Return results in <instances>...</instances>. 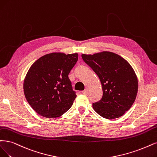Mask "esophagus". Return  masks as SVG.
Returning a JSON list of instances; mask_svg holds the SVG:
<instances>
[{"label":"esophagus","mask_w":157,"mask_h":157,"mask_svg":"<svg viewBox=\"0 0 157 157\" xmlns=\"http://www.w3.org/2000/svg\"><path fill=\"white\" fill-rule=\"evenodd\" d=\"M82 93H83V94H85V95L88 94V93H89V90H88L87 89H86L85 90L82 91Z\"/></svg>","instance_id":"esophagus-1"}]
</instances>
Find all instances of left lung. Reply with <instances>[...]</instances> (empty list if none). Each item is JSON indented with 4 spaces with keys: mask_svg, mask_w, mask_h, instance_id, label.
I'll return each mask as SVG.
<instances>
[{
    "mask_svg": "<svg viewBox=\"0 0 157 157\" xmlns=\"http://www.w3.org/2000/svg\"><path fill=\"white\" fill-rule=\"evenodd\" d=\"M83 61L99 77L103 90L100 101L92 103L94 111L106 119L123 116L135 102L138 78L130 64L113 52L82 54Z\"/></svg>",
    "mask_w": 157,
    "mask_h": 157,
    "instance_id": "obj_1",
    "label": "left lung"
}]
</instances>
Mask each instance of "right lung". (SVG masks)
<instances>
[{
	"label": "right lung",
	"instance_id": "add662e5",
	"mask_svg": "<svg viewBox=\"0 0 157 157\" xmlns=\"http://www.w3.org/2000/svg\"><path fill=\"white\" fill-rule=\"evenodd\" d=\"M78 54L53 52L35 61L23 83L26 99L39 115L48 118L61 117L72 105L76 94L68 75Z\"/></svg>",
	"mask_w": 157,
	"mask_h": 157
}]
</instances>
